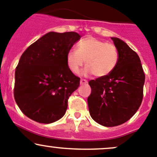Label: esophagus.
I'll return each mask as SVG.
<instances>
[{
    "label": "esophagus",
    "mask_w": 157,
    "mask_h": 157,
    "mask_svg": "<svg viewBox=\"0 0 157 157\" xmlns=\"http://www.w3.org/2000/svg\"><path fill=\"white\" fill-rule=\"evenodd\" d=\"M87 83V80H85V79H81L80 80V84L83 85V84H86Z\"/></svg>",
    "instance_id": "esophagus-1"
}]
</instances>
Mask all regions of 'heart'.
<instances>
[{
  "label": "heart",
  "instance_id": "obj_1",
  "mask_svg": "<svg viewBox=\"0 0 157 157\" xmlns=\"http://www.w3.org/2000/svg\"><path fill=\"white\" fill-rule=\"evenodd\" d=\"M76 47L77 51L71 49L66 56L67 66L73 73L78 72L85 61L84 74H93L97 77L109 75L116 67L118 52L113 44L89 36L79 41Z\"/></svg>",
  "mask_w": 157,
  "mask_h": 157
}]
</instances>
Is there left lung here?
Instances as JSON below:
<instances>
[{"mask_svg": "<svg viewBox=\"0 0 157 157\" xmlns=\"http://www.w3.org/2000/svg\"><path fill=\"white\" fill-rule=\"evenodd\" d=\"M112 39L118 49V64L110 74L89 81L91 94L87 99L92 118L105 127L120 125L136 113L145 80L138 55L121 39Z\"/></svg>", "mask_w": 157, "mask_h": 157, "instance_id": "1", "label": "left lung"}]
</instances>
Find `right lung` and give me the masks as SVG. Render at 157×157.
Listing matches in <instances>:
<instances>
[{"label": "right lung", "mask_w": 157, "mask_h": 157, "mask_svg": "<svg viewBox=\"0 0 157 157\" xmlns=\"http://www.w3.org/2000/svg\"><path fill=\"white\" fill-rule=\"evenodd\" d=\"M80 37L74 32H50L21 55L15 71L13 95L28 118L49 124L64 115L70 96L80 80L69 69L66 56Z\"/></svg>", "instance_id": "obj_1"}]
</instances>
